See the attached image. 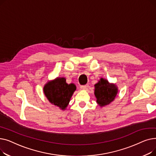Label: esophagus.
<instances>
[{"label": "esophagus", "mask_w": 156, "mask_h": 156, "mask_svg": "<svg viewBox=\"0 0 156 156\" xmlns=\"http://www.w3.org/2000/svg\"><path fill=\"white\" fill-rule=\"evenodd\" d=\"M88 87H89V85H82V86H81V88L82 89V90H87L88 89Z\"/></svg>", "instance_id": "1"}]
</instances>
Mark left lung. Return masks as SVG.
<instances>
[{
    "mask_svg": "<svg viewBox=\"0 0 156 156\" xmlns=\"http://www.w3.org/2000/svg\"><path fill=\"white\" fill-rule=\"evenodd\" d=\"M94 87L96 102L101 108L113 102L118 92V88L115 83H109L107 79L103 78H101Z\"/></svg>",
    "mask_w": 156,
    "mask_h": 156,
    "instance_id": "8db88e82",
    "label": "left lung"
}]
</instances>
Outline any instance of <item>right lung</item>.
<instances>
[{
    "label": "right lung",
    "mask_w": 156,
    "mask_h": 156,
    "mask_svg": "<svg viewBox=\"0 0 156 156\" xmlns=\"http://www.w3.org/2000/svg\"><path fill=\"white\" fill-rule=\"evenodd\" d=\"M76 90L74 83L68 84L64 77H57L45 84L43 90L49 102L64 111Z\"/></svg>",
    "instance_id": "add662e5"
}]
</instances>
